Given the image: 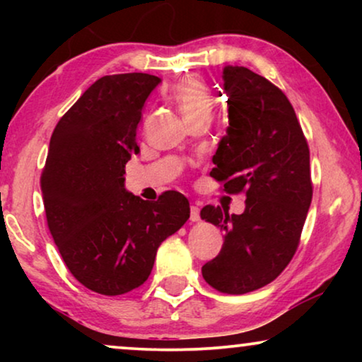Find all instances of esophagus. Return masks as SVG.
I'll list each match as a JSON object with an SVG mask.
<instances>
[{"label":"esophagus","instance_id":"esophagus-1","mask_svg":"<svg viewBox=\"0 0 362 362\" xmlns=\"http://www.w3.org/2000/svg\"><path fill=\"white\" fill-rule=\"evenodd\" d=\"M199 219H201V216H199V207H197V206H191L189 221H191V222H197Z\"/></svg>","mask_w":362,"mask_h":362}]
</instances>
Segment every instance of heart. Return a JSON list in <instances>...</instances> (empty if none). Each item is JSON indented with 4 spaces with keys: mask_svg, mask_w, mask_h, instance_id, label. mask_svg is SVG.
Returning a JSON list of instances; mask_svg holds the SVG:
<instances>
[{
    "mask_svg": "<svg viewBox=\"0 0 362 362\" xmlns=\"http://www.w3.org/2000/svg\"><path fill=\"white\" fill-rule=\"evenodd\" d=\"M173 98L187 123L201 118H211L212 115V107H214L212 95L206 83L199 78L187 77L177 82L173 88Z\"/></svg>",
    "mask_w": 362,
    "mask_h": 362,
    "instance_id": "b5f03b06",
    "label": "heart"
}]
</instances>
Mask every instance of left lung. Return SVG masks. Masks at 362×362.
I'll return each mask as SVG.
<instances>
[{"label":"left lung","mask_w":362,"mask_h":362,"mask_svg":"<svg viewBox=\"0 0 362 362\" xmlns=\"http://www.w3.org/2000/svg\"><path fill=\"white\" fill-rule=\"evenodd\" d=\"M229 127L211 176L224 191H245V211L206 206L201 219L224 230V245L202 267L222 293L242 295L274 281L295 255L313 187L310 150L293 107L279 87L247 67L226 66Z\"/></svg>","instance_id":"8db88e82"}]
</instances>
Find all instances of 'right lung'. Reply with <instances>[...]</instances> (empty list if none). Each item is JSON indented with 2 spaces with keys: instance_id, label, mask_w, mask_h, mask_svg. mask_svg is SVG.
I'll list each match as a JSON object with an SVG mask.
<instances>
[{
  "instance_id": "add662e5",
  "label": "right lung",
  "mask_w": 362,
  "mask_h": 362,
  "mask_svg": "<svg viewBox=\"0 0 362 362\" xmlns=\"http://www.w3.org/2000/svg\"><path fill=\"white\" fill-rule=\"evenodd\" d=\"M160 77L98 78L59 120L41 191L47 226L71 274L100 295H123L151 274L158 247L189 219V202L166 191L156 202L125 187L146 98Z\"/></svg>"
}]
</instances>
